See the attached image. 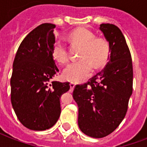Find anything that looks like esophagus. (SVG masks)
<instances>
[{"instance_id":"obj_1","label":"esophagus","mask_w":147,"mask_h":147,"mask_svg":"<svg viewBox=\"0 0 147 147\" xmlns=\"http://www.w3.org/2000/svg\"><path fill=\"white\" fill-rule=\"evenodd\" d=\"M75 86H76V83H72V82H71V83H70L71 90H72L74 89V87H75Z\"/></svg>"}]
</instances>
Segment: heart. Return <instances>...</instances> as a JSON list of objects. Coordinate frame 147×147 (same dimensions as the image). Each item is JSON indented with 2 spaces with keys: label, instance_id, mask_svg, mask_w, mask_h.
Segmentation results:
<instances>
[{
  "label": "heart",
  "instance_id": "heart-1",
  "mask_svg": "<svg viewBox=\"0 0 147 147\" xmlns=\"http://www.w3.org/2000/svg\"><path fill=\"white\" fill-rule=\"evenodd\" d=\"M71 43L80 45L78 57L80 60L68 64L64 70V79L72 82L86 80L91 73L93 65L100 67L108 61L110 45L108 40L96 37L91 30L84 27L77 28L68 34ZM56 61L64 64L68 61L67 47L61 40H56L52 48Z\"/></svg>",
  "mask_w": 147,
  "mask_h": 147
}]
</instances>
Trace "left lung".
I'll return each instance as SVG.
<instances>
[{"label": "left lung", "instance_id": "1", "mask_svg": "<svg viewBox=\"0 0 147 147\" xmlns=\"http://www.w3.org/2000/svg\"><path fill=\"white\" fill-rule=\"evenodd\" d=\"M100 30L110 45L109 62L87 83L75 86L72 94L79 107L80 130L97 139L120 125L133 89L132 61L123 34L113 24H101Z\"/></svg>", "mask_w": 147, "mask_h": 147}]
</instances>
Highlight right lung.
<instances>
[{
    "instance_id": "obj_1",
    "label": "right lung",
    "mask_w": 147,
    "mask_h": 147,
    "mask_svg": "<svg viewBox=\"0 0 147 147\" xmlns=\"http://www.w3.org/2000/svg\"><path fill=\"white\" fill-rule=\"evenodd\" d=\"M56 25L42 24L25 37L19 46L11 77V102L21 123L34 131L49 129L61 113V96L68 82L50 80L59 71L52 54Z\"/></svg>"
}]
</instances>
